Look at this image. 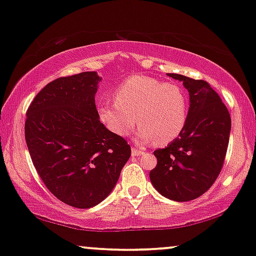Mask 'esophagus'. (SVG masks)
Here are the masks:
<instances>
[{"mask_svg": "<svg viewBox=\"0 0 256 256\" xmlns=\"http://www.w3.org/2000/svg\"><path fill=\"white\" fill-rule=\"evenodd\" d=\"M146 152L144 149H140L138 146H132V156H141Z\"/></svg>", "mask_w": 256, "mask_h": 256, "instance_id": "34e87169", "label": "esophagus"}]
</instances>
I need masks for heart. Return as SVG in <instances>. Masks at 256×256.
I'll return each instance as SVG.
<instances>
[{"label": "heart", "instance_id": "1", "mask_svg": "<svg viewBox=\"0 0 256 256\" xmlns=\"http://www.w3.org/2000/svg\"><path fill=\"white\" fill-rule=\"evenodd\" d=\"M114 100L98 106V118L118 136H128L138 121L142 141L166 144L180 135L186 124L188 99L177 84L132 76L115 88Z\"/></svg>", "mask_w": 256, "mask_h": 256}]
</instances>
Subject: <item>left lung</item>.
Instances as JSON below:
<instances>
[{"label":"left lung","instance_id":"obj_1","mask_svg":"<svg viewBox=\"0 0 256 256\" xmlns=\"http://www.w3.org/2000/svg\"><path fill=\"white\" fill-rule=\"evenodd\" d=\"M183 82L190 107L183 132L154 155L157 166L149 176L164 197L188 202L205 194L218 178L225 160L230 132V112L205 80L168 73Z\"/></svg>","mask_w":256,"mask_h":256}]
</instances>
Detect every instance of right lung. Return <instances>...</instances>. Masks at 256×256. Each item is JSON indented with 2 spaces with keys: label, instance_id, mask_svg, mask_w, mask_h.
<instances>
[{
  "label": "right lung",
  "instance_id": "obj_1",
  "mask_svg": "<svg viewBox=\"0 0 256 256\" xmlns=\"http://www.w3.org/2000/svg\"><path fill=\"white\" fill-rule=\"evenodd\" d=\"M99 82L96 72L56 79L26 110V141L38 174L54 197L76 208L102 202L132 154L98 118Z\"/></svg>",
  "mask_w": 256,
  "mask_h": 256
}]
</instances>
